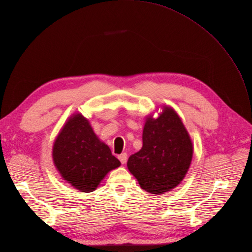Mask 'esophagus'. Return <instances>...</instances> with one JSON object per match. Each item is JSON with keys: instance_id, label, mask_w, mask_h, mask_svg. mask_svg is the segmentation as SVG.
Masks as SVG:
<instances>
[{"instance_id": "34e87169", "label": "esophagus", "mask_w": 252, "mask_h": 252, "mask_svg": "<svg viewBox=\"0 0 252 252\" xmlns=\"http://www.w3.org/2000/svg\"><path fill=\"white\" fill-rule=\"evenodd\" d=\"M118 158H119L120 159V161H121V164L122 165H124L125 164V162L127 161V154H121L120 156H118Z\"/></svg>"}]
</instances>
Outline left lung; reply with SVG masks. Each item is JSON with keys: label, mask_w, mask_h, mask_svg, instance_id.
<instances>
[{"label": "left lung", "mask_w": 252, "mask_h": 252, "mask_svg": "<svg viewBox=\"0 0 252 252\" xmlns=\"http://www.w3.org/2000/svg\"><path fill=\"white\" fill-rule=\"evenodd\" d=\"M193 154L191 139L177 113L165 107L154 119H146L142 149L130 156L127 167L140 187L161 194L178 185L185 177Z\"/></svg>", "instance_id": "obj_1"}]
</instances>
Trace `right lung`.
<instances>
[{
    "label": "right lung",
    "mask_w": 252,
    "mask_h": 252,
    "mask_svg": "<svg viewBox=\"0 0 252 252\" xmlns=\"http://www.w3.org/2000/svg\"><path fill=\"white\" fill-rule=\"evenodd\" d=\"M53 159L64 180L82 192L95 190L111 170L121 165L80 114L71 117L59 133Z\"/></svg>",
    "instance_id": "1"
}]
</instances>
